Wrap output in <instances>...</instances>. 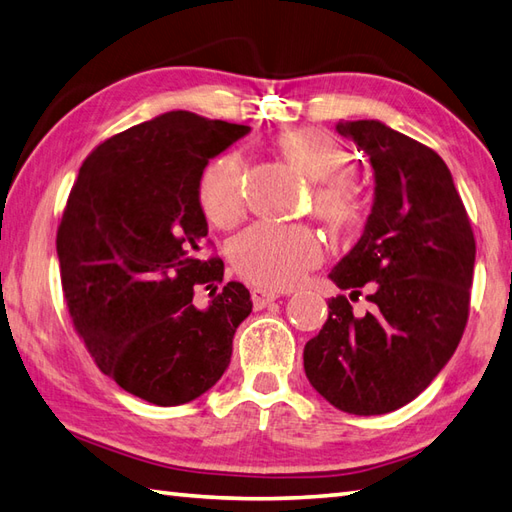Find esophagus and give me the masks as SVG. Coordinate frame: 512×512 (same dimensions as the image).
<instances>
[{"label":"esophagus","instance_id":"1","mask_svg":"<svg viewBox=\"0 0 512 512\" xmlns=\"http://www.w3.org/2000/svg\"><path fill=\"white\" fill-rule=\"evenodd\" d=\"M280 298L278 291H271V289H254L252 291V302L256 309H263V306H267L269 302H274Z\"/></svg>","mask_w":512,"mask_h":512}]
</instances>
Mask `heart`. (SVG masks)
Listing matches in <instances>:
<instances>
[{
	"label": "heart",
	"instance_id": "1",
	"mask_svg": "<svg viewBox=\"0 0 512 512\" xmlns=\"http://www.w3.org/2000/svg\"><path fill=\"white\" fill-rule=\"evenodd\" d=\"M278 149L285 160L315 181V212L333 227L348 230L359 219V199L348 184L350 153L322 129L282 133ZM245 168L238 155L212 162L199 181V203L206 219L217 227H232L245 212ZM324 252L317 236L304 227L258 223L232 243L236 271L260 287L282 289L298 282L320 265Z\"/></svg>",
	"mask_w": 512,
	"mask_h": 512
}]
</instances>
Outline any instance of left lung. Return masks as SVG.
Masks as SVG:
<instances>
[{"instance_id":"left-lung-1","label":"left lung","mask_w":512,"mask_h":512,"mask_svg":"<svg viewBox=\"0 0 512 512\" xmlns=\"http://www.w3.org/2000/svg\"><path fill=\"white\" fill-rule=\"evenodd\" d=\"M368 155L374 201L355 247L333 267L339 289L370 287V311L346 295L304 346V372L337 410L374 416L414 401L447 366L467 326L475 238L442 157L379 120H339Z\"/></svg>"}]
</instances>
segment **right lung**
I'll return each mask as SVG.
<instances>
[{"mask_svg":"<svg viewBox=\"0 0 512 512\" xmlns=\"http://www.w3.org/2000/svg\"><path fill=\"white\" fill-rule=\"evenodd\" d=\"M249 131L190 111L162 113L96 146L67 199L56 254L76 331L109 379L153 405L208 392L252 313L241 282L217 295L214 287L206 306L192 289L223 280V260H201V175Z\"/></svg>","mask_w":512,"mask_h":512,"instance_id":"add662e5","label":"right lung"}]
</instances>
